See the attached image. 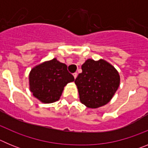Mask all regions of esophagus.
Wrapping results in <instances>:
<instances>
[{
    "mask_svg": "<svg viewBox=\"0 0 148 148\" xmlns=\"http://www.w3.org/2000/svg\"><path fill=\"white\" fill-rule=\"evenodd\" d=\"M73 76H74V78H76L77 76H78V73H73Z\"/></svg>",
    "mask_w": 148,
    "mask_h": 148,
    "instance_id": "esophagus-1",
    "label": "esophagus"
}]
</instances>
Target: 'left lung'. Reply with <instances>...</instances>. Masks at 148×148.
<instances>
[{
  "mask_svg": "<svg viewBox=\"0 0 148 148\" xmlns=\"http://www.w3.org/2000/svg\"><path fill=\"white\" fill-rule=\"evenodd\" d=\"M82 70V73L75 80L81 102L90 108L108 104L119 86L117 70L102 59L97 61L87 59Z\"/></svg>",
  "mask_w": 148,
  "mask_h": 148,
  "instance_id": "left-lung-1",
  "label": "left lung"
}]
</instances>
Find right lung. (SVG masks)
Instances as JSON below:
<instances>
[{"label":"right lung","instance_id":"add662e5","mask_svg":"<svg viewBox=\"0 0 148 148\" xmlns=\"http://www.w3.org/2000/svg\"><path fill=\"white\" fill-rule=\"evenodd\" d=\"M29 88L35 98L43 103H53L61 97L64 87L75 78L65 64L56 58L42 63L29 73Z\"/></svg>","mask_w":148,"mask_h":148}]
</instances>
